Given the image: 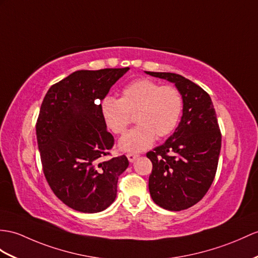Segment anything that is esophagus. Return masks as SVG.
I'll return each instance as SVG.
<instances>
[{
  "label": "esophagus",
  "mask_w": 258,
  "mask_h": 258,
  "mask_svg": "<svg viewBox=\"0 0 258 258\" xmlns=\"http://www.w3.org/2000/svg\"><path fill=\"white\" fill-rule=\"evenodd\" d=\"M138 156H139V155H138V154H134V153H128V154H127V158H128V160H129L130 163H134V162L138 159Z\"/></svg>",
  "instance_id": "obj_1"
}]
</instances>
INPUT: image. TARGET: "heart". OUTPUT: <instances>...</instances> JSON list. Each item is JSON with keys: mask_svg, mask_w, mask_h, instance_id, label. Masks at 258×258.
Wrapping results in <instances>:
<instances>
[{"mask_svg": "<svg viewBox=\"0 0 258 258\" xmlns=\"http://www.w3.org/2000/svg\"><path fill=\"white\" fill-rule=\"evenodd\" d=\"M183 107V96L175 86L139 79L123 87L120 99L104 98L100 109L107 128L116 135L123 134L136 117L138 125L120 138L118 147L123 152L139 153L152 146L156 137L173 133Z\"/></svg>", "mask_w": 258, "mask_h": 258, "instance_id": "obj_1", "label": "heart"}]
</instances>
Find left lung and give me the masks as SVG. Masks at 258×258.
I'll return each mask as SVG.
<instances>
[{"mask_svg": "<svg viewBox=\"0 0 258 258\" xmlns=\"http://www.w3.org/2000/svg\"><path fill=\"white\" fill-rule=\"evenodd\" d=\"M174 83L183 96V116L174 134L147 153L152 162L149 190L153 202L169 211L197 204L216 176L221 150L217 115L209 94L176 73L149 72Z\"/></svg>", "mask_w": 258, "mask_h": 258, "instance_id": "left-lung-1", "label": "left lung"}]
</instances>
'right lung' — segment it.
Returning <instances> with one entry per match:
<instances>
[{
    "instance_id": "1",
    "label": "right lung",
    "mask_w": 258,
    "mask_h": 258,
    "mask_svg": "<svg viewBox=\"0 0 258 258\" xmlns=\"http://www.w3.org/2000/svg\"><path fill=\"white\" fill-rule=\"evenodd\" d=\"M129 70L75 71L50 87L42 100L36 135L41 164L54 195L70 208L95 213L109 207L129 161L108 159L114 137L99 104Z\"/></svg>"
}]
</instances>
